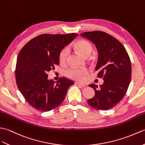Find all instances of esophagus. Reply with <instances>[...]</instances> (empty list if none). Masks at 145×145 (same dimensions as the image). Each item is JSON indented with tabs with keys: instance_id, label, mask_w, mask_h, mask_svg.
<instances>
[{
	"instance_id": "esophagus-1",
	"label": "esophagus",
	"mask_w": 145,
	"mask_h": 145,
	"mask_svg": "<svg viewBox=\"0 0 145 145\" xmlns=\"http://www.w3.org/2000/svg\"><path fill=\"white\" fill-rule=\"evenodd\" d=\"M75 84L76 85H81L82 86L83 88H84V87L86 86V84H82V83H81V82H75Z\"/></svg>"
}]
</instances>
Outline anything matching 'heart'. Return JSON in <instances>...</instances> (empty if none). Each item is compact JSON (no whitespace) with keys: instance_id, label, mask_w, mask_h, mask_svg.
Listing matches in <instances>:
<instances>
[{"instance_id":"heart-1","label":"heart","mask_w":145,"mask_h":145,"mask_svg":"<svg viewBox=\"0 0 145 145\" xmlns=\"http://www.w3.org/2000/svg\"><path fill=\"white\" fill-rule=\"evenodd\" d=\"M73 48L81 53L83 56L88 57L92 51V44L86 40H79L72 44ZM69 51L67 48H64L59 53V61L61 63H65L68 58ZM89 71L86 68H77L71 67L64 71V74L68 78L78 81H82L85 76L88 74Z\"/></svg>"}]
</instances>
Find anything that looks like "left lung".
<instances>
[{
	"label": "left lung",
	"instance_id": "obj_1",
	"mask_svg": "<svg viewBox=\"0 0 145 145\" xmlns=\"http://www.w3.org/2000/svg\"><path fill=\"white\" fill-rule=\"evenodd\" d=\"M82 37L91 40L98 51L95 70L104 83L98 88L95 84L89 86L95 91L94 97L88 101L91 107L107 110L120 102L126 94L131 81V66L130 57L120 41L105 32H84Z\"/></svg>",
	"mask_w": 145,
	"mask_h": 145
}]
</instances>
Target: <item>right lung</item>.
Segmentation results:
<instances>
[{
    "instance_id": "1",
    "label": "right lung",
    "mask_w": 145,
    "mask_h": 145,
    "mask_svg": "<svg viewBox=\"0 0 145 145\" xmlns=\"http://www.w3.org/2000/svg\"><path fill=\"white\" fill-rule=\"evenodd\" d=\"M42 34L33 38L22 48L16 64V82L26 101L41 112L54 109L66 97L74 82L60 78L55 83L48 79V72L59 65V53L78 36Z\"/></svg>"
}]
</instances>
